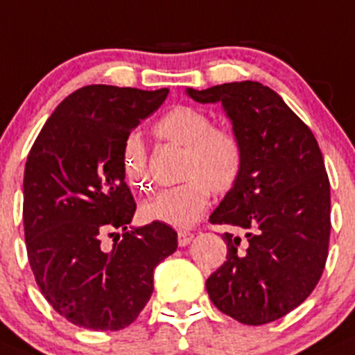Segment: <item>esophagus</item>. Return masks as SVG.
<instances>
[{"instance_id":"34e87169","label":"esophagus","mask_w":355,"mask_h":355,"mask_svg":"<svg viewBox=\"0 0 355 355\" xmlns=\"http://www.w3.org/2000/svg\"><path fill=\"white\" fill-rule=\"evenodd\" d=\"M193 240V233H190V231H178V245L180 246H185L189 245L190 241Z\"/></svg>"}]
</instances>
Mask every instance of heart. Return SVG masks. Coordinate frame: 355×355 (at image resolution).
<instances>
[{
  "label": "heart",
  "instance_id": "heart-1",
  "mask_svg": "<svg viewBox=\"0 0 355 355\" xmlns=\"http://www.w3.org/2000/svg\"><path fill=\"white\" fill-rule=\"evenodd\" d=\"M156 136L184 148L178 177L184 180L146 200L141 214L146 221L177 227L196 225L207 211L211 192L223 196L234 189L243 168V146L236 134L218 128L206 112L177 105L155 124ZM128 184L137 192L151 189L146 153L136 136L128 137L122 153Z\"/></svg>",
  "mask_w": 355,
  "mask_h": 355
}]
</instances>
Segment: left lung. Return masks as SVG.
I'll list each match as a JSON object with an SVG mask.
<instances>
[{
	"mask_svg": "<svg viewBox=\"0 0 355 355\" xmlns=\"http://www.w3.org/2000/svg\"><path fill=\"white\" fill-rule=\"evenodd\" d=\"M199 103H221L243 146L238 184L209 221L245 231L223 234L226 262L206 281L219 311L266 325L297 308L325 268L330 182L308 125L259 81L187 88Z\"/></svg>",
	"mask_w": 355,
	"mask_h": 355,
	"instance_id": "1",
	"label": "left lung"
}]
</instances>
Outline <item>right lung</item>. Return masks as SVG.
Returning <instances> with one entry per match:
<instances>
[{
	"label": "right lung",
	"instance_id": "right-lung-1",
	"mask_svg": "<svg viewBox=\"0 0 355 355\" xmlns=\"http://www.w3.org/2000/svg\"><path fill=\"white\" fill-rule=\"evenodd\" d=\"M166 95L168 88L76 89L52 112L28 153V262L44 297L78 327H129L151 297L155 267L177 250V233L165 223L128 230L136 202L122 165L130 130ZM115 229L123 236L107 249L101 238Z\"/></svg>",
	"mask_w": 355,
	"mask_h": 355
}]
</instances>
